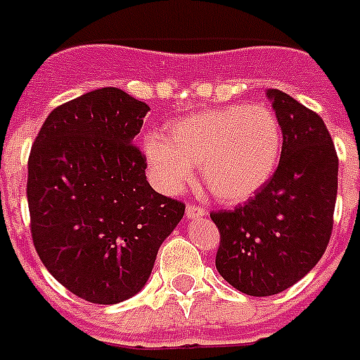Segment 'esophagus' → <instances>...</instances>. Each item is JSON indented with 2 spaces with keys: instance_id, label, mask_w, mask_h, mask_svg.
I'll list each match as a JSON object with an SVG mask.
<instances>
[{
  "instance_id": "34e87169",
  "label": "esophagus",
  "mask_w": 360,
  "mask_h": 360,
  "mask_svg": "<svg viewBox=\"0 0 360 360\" xmlns=\"http://www.w3.org/2000/svg\"><path fill=\"white\" fill-rule=\"evenodd\" d=\"M205 214L207 210L201 205H198V203H188V205H186V216H188V218H201V216Z\"/></svg>"
}]
</instances>
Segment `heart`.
I'll list each match as a JSON object with an SVG mask.
<instances>
[{"label":"heart","mask_w":360,"mask_h":360,"mask_svg":"<svg viewBox=\"0 0 360 360\" xmlns=\"http://www.w3.org/2000/svg\"><path fill=\"white\" fill-rule=\"evenodd\" d=\"M279 122L262 105H231L175 122L168 139L150 134L146 159L166 190H179L201 165L203 183L216 200L240 203L271 179L279 165Z\"/></svg>","instance_id":"heart-1"}]
</instances>
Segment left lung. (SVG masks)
Listing matches in <instances>:
<instances>
[{
  "label": "left lung",
  "mask_w": 360,
  "mask_h": 360,
  "mask_svg": "<svg viewBox=\"0 0 360 360\" xmlns=\"http://www.w3.org/2000/svg\"><path fill=\"white\" fill-rule=\"evenodd\" d=\"M283 131L279 166L244 205L216 210V270L248 296H274L316 266L333 231L338 157L323 120L281 90H268Z\"/></svg>",
  "instance_id": "8db88e82"
}]
</instances>
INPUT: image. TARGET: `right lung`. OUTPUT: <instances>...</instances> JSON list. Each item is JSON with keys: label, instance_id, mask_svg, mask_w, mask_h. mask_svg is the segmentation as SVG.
I'll return each mask as SVG.
<instances>
[{"label": "right lung", "instance_id": "obj_1", "mask_svg": "<svg viewBox=\"0 0 360 360\" xmlns=\"http://www.w3.org/2000/svg\"><path fill=\"white\" fill-rule=\"evenodd\" d=\"M150 107L107 86L51 110L27 162L34 250L72 294L114 305L142 290L185 203L155 192L134 146Z\"/></svg>", "mask_w": 360, "mask_h": 360}]
</instances>
